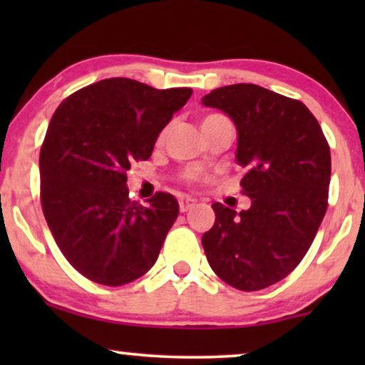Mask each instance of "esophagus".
<instances>
[{
    "instance_id": "1",
    "label": "esophagus",
    "mask_w": 365,
    "mask_h": 365,
    "mask_svg": "<svg viewBox=\"0 0 365 365\" xmlns=\"http://www.w3.org/2000/svg\"><path fill=\"white\" fill-rule=\"evenodd\" d=\"M196 199L194 197H181L179 199V209H181V212H187L189 209H192L196 206Z\"/></svg>"
}]
</instances>
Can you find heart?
<instances>
[{
    "label": "heart",
    "mask_w": 365,
    "mask_h": 365,
    "mask_svg": "<svg viewBox=\"0 0 365 365\" xmlns=\"http://www.w3.org/2000/svg\"><path fill=\"white\" fill-rule=\"evenodd\" d=\"M207 118H212V116H207ZM206 118V119H207ZM197 178V173H191V174H189V179H196Z\"/></svg>",
    "instance_id": "1"
}]
</instances>
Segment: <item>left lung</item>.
I'll use <instances>...</instances> for the list:
<instances>
[{"label":"left lung","instance_id":"8db88e82","mask_svg":"<svg viewBox=\"0 0 365 365\" xmlns=\"http://www.w3.org/2000/svg\"><path fill=\"white\" fill-rule=\"evenodd\" d=\"M202 106L232 119L242 194L251 197L241 212L212 204L204 252L229 286L259 291L289 276L311 247L327 209L331 149L306 104L257 84L214 89Z\"/></svg>","mask_w":365,"mask_h":365}]
</instances>
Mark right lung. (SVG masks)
Here are the masks:
<instances>
[{
	"mask_svg": "<svg viewBox=\"0 0 365 365\" xmlns=\"http://www.w3.org/2000/svg\"><path fill=\"white\" fill-rule=\"evenodd\" d=\"M191 94L109 78L54 111L39 153L41 206L58 247L89 281L123 286L156 262L179 204L168 192L146 206L133 202L126 173L151 158L159 133Z\"/></svg>",
	"mask_w": 365,
	"mask_h": 365,
	"instance_id": "add662e5",
	"label": "right lung"
}]
</instances>
